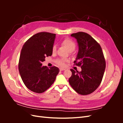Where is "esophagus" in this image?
I'll return each mask as SVG.
<instances>
[{
  "instance_id": "esophagus-1",
  "label": "esophagus",
  "mask_w": 123,
  "mask_h": 123,
  "mask_svg": "<svg viewBox=\"0 0 123 123\" xmlns=\"http://www.w3.org/2000/svg\"><path fill=\"white\" fill-rule=\"evenodd\" d=\"M66 69L65 68H61L60 69H59V70H60V71H63V70H65Z\"/></svg>"
}]
</instances>
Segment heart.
<instances>
[{
    "mask_svg": "<svg viewBox=\"0 0 123 123\" xmlns=\"http://www.w3.org/2000/svg\"><path fill=\"white\" fill-rule=\"evenodd\" d=\"M62 44L70 52L73 51L76 47V44L71 39L67 38L63 40L62 42ZM56 51V45H53L52 48V53H54ZM68 62L67 59H58L56 61V64L59 66L64 67L66 65V62Z\"/></svg>",
    "mask_w": 123,
    "mask_h": 123,
    "instance_id": "b5f03b06",
    "label": "heart"
}]
</instances>
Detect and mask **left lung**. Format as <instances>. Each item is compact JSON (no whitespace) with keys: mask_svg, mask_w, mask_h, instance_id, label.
I'll return each instance as SVG.
<instances>
[{"mask_svg":"<svg viewBox=\"0 0 123 123\" xmlns=\"http://www.w3.org/2000/svg\"><path fill=\"white\" fill-rule=\"evenodd\" d=\"M71 36L77 39L79 47L74 65L81 71L71 69L72 75L69 79L71 86L77 93L91 94L102 82L106 68V61L100 44L87 33L79 32Z\"/></svg>","mask_w":123,"mask_h":123,"instance_id":"left-lung-1","label":"left lung"}]
</instances>
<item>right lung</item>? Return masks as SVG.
Returning <instances> with one entry per match:
<instances>
[{
	"instance_id": "obj_1",
	"label": "right lung",
	"mask_w": 123,
	"mask_h": 123,
	"mask_svg": "<svg viewBox=\"0 0 123 123\" xmlns=\"http://www.w3.org/2000/svg\"><path fill=\"white\" fill-rule=\"evenodd\" d=\"M55 34L42 32L26 41L22 48L18 69L25 86L31 91L42 93L53 84L59 72L55 66H42L46 57L52 54Z\"/></svg>"
}]
</instances>
